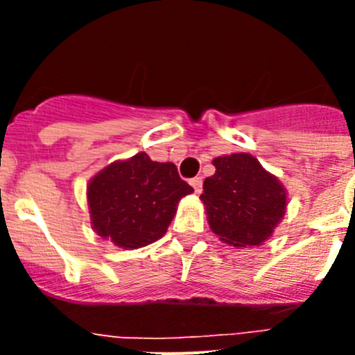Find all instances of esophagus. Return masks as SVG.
<instances>
[{
	"instance_id": "1",
	"label": "esophagus",
	"mask_w": 355,
	"mask_h": 355,
	"mask_svg": "<svg viewBox=\"0 0 355 355\" xmlns=\"http://www.w3.org/2000/svg\"><path fill=\"white\" fill-rule=\"evenodd\" d=\"M190 184L193 187L196 193L202 192V180H200V178H193V180H190Z\"/></svg>"
}]
</instances>
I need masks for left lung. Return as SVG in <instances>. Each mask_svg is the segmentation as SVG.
Returning <instances> with one entry per match:
<instances>
[{"label":"left lung","instance_id":"obj_1","mask_svg":"<svg viewBox=\"0 0 355 355\" xmlns=\"http://www.w3.org/2000/svg\"><path fill=\"white\" fill-rule=\"evenodd\" d=\"M213 165L200 193L209 229L236 249L261 245L286 213V188L249 153L218 156Z\"/></svg>","mask_w":355,"mask_h":355}]
</instances>
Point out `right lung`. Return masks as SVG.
<instances>
[{
    "mask_svg": "<svg viewBox=\"0 0 355 355\" xmlns=\"http://www.w3.org/2000/svg\"><path fill=\"white\" fill-rule=\"evenodd\" d=\"M193 188L174 163L153 162L146 153L106 165L87 187L90 224L103 240L121 249H140L159 240Z\"/></svg>",
    "mask_w": 355,
    "mask_h": 355,
    "instance_id": "obj_1",
    "label": "right lung"
}]
</instances>
